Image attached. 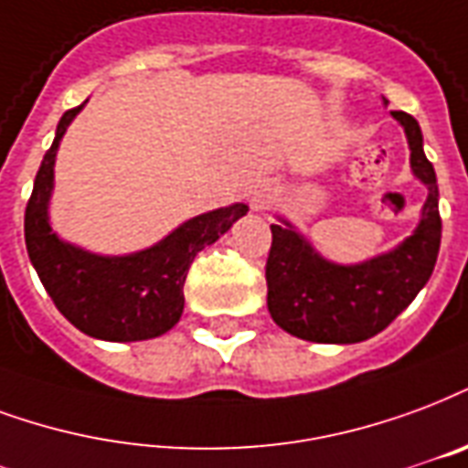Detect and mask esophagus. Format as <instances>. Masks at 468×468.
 I'll list each match as a JSON object with an SVG mask.
<instances>
[{"instance_id":"obj_1","label":"esophagus","mask_w":468,"mask_h":468,"mask_svg":"<svg viewBox=\"0 0 468 468\" xmlns=\"http://www.w3.org/2000/svg\"><path fill=\"white\" fill-rule=\"evenodd\" d=\"M272 198H275V186H272V183H268V181L258 183V186L250 190L252 210H265V207L272 203Z\"/></svg>"}]
</instances>
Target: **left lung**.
I'll use <instances>...</instances> for the list:
<instances>
[{"label": "left lung", "instance_id": "1", "mask_svg": "<svg viewBox=\"0 0 468 468\" xmlns=\"http://www.w3.org/2000/svg\"><path fill=\"white\" fill-rule=\"evenodd\" d=\"M384 103L389 101L384 99ZM392 116L410 141L411 173L429 190L419 225L404 243L372 261L340 265L322 258L285 218H280V225H270L268 310L282 330L300 340L352 345L375 337L410 307L434 272L441 243L437 173L424 155V138L414 116L404 111H392Z\"/></svg>", "mask_w": 468, "mask_h": 468}]
</instances>
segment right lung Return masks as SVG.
Here are the masks:
<instances>
[{"instance_id": "1", "label": "right lung", "mask_w": 468, "mask_h": 468, "mask_svg": "<svg viewBox=\"0 0 468 468\" xmlns=\"http://www.w3.org/2000/svg\"><path fill=\"white\" fill-rule=\"evenodd\" d=\"M69 109L44 154L24 213L29 261L57 310L76 330L106 342H138L164 335L181 320L183 285L193 258L248 213L245 203L218 207L178 225L164 240L131 255H96L61 240L49 223L54 164L61 138L79 111Z\"/></svg>"}]
</instances>
